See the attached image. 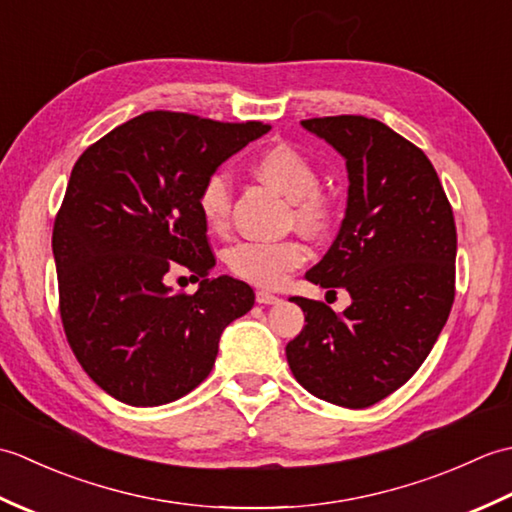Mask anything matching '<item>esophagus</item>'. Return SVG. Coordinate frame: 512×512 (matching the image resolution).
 <instances>
[{
  "label": "esophagus",
  "mask_w": 512,
  "mask_h": 512,
  "mask_svg": "<svg viewBox=\"0 0 512 512\" xmlns=\"http://www.w3.org/2000/svg\"><path fill=\"white\" fill-rule=\"evenodd\" d=\"M255 299H257V303H264V306H270V303L279 301V297L273 295V292H268V290H257Z\"/></svg>",
  "instance_id": "34e87169"
}]
</instances>
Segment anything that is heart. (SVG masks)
<instances>
[{"label":"heart","mask_w":512,"mask_h":512,"mask_svg":"<svg viewBox=\"0 0 512 512\" xmlns=\"http://www.w3.org/2000/svg\"><path fill=\"white\" fill-rule=\"evenodd\" d=\"M257 178L290 198L292 220L310 235H321L334 220V198L319 184V167L297 147L279 143L264 149L253 162ZM198 211L204 224L222 233L231 220L233 191L224 171H213L198 189ZM308 248L297 237L244 239L228 248L226 266L239 279L262 288H277L292 270L306 264Z\"/></svg>","instance_id":"1"}]
</instances>
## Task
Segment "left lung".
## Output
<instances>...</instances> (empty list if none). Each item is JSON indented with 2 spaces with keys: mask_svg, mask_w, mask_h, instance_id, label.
<instances>
[{
  "mask_svg": "<svg viewBox=\"0 0 512 512\" xmlns=\"http://www.w3.org/2000/svg\"><path fill=\"white\" fill-rule=\"evenodd\" d=\"M345 158L347 209L334 244L306 279L345 288L336 314L292 297L306 325L286 345L292 374L312 396L365 409L418 372L455 299L458 233L451 202L424 151L365 116L301 121Z\"/></svg>",
  "mask_w": 512,
  "mask_h": 512,
  "instance_id": "1",
  "label": "left lung"
}]
</instances>
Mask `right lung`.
I'll return each mask as SVG.
<instances>
[{
	"label": "right lung",
	"mask_w": 512,
	"mask_h": 512,
	"mask_svg": "<svg viewBox=\"0 0 512 512\" xmlns=\"http://www.w3.org/2000/svg\"><path fill=\"white\" fill-rule=\"evenodd\" d=\"M270 125L145 112L83 151L54 217L59 312L76 361L132 407L187 396L211 374L224 328L255 303L215 255L198 211L206 176ZM201 281L173 293L171 272Z\"/></svg>",
	"instance_id": "right-lung-1"
}]
</instances>
